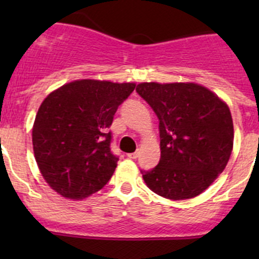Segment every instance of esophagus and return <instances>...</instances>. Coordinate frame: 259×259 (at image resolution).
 I'll list each match as a JSON object with an SVG mask.
<instances>
[{
	"instance_id": "34e87169",
	"label": "esophagus",
	"mask_w": 259,
	"mask_h": 259,
	"mask_svg": "<svg viewBox=\"0 0 259 259\" xmlns=\"http://www.w3.org/2000/svg\"><path fill=\"white\" fill-rule=\"evenodd\" d=\"M127 156H129L130 159H137L138 156H139V151H135V153H130V154H127Z\"/></svg>"
}]
</instances>
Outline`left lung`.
<instances>
[{
    "label": "left lung",
    "instance_id": "left-lung-1",
    "mask_svg": "<svg viewBox=\"0 0 259 259\" xmlns=\"http://www.w3.org/2000/svg\"><path fill=\"white\" fill-rule=\"evenodd\" d=\"M137 93L159 119L160 160L142 170L149 188L171 200L194 198L224 170L233 149L228 105L193 82H142Z\"/></svg>",
    "mask_w": 259,
    "mask_h": 259
}]
</instances>
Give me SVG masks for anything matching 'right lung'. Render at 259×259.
Listing matches in <instances>:
<instances>
[{
    "label": "right lung",
    "mask_w": 259,
    "mask_h": 259,
    "mask_svg": "<svg viewBox=\"0 0 259 259\" xmlns=\"http://www.w3.org/2000/svg\"><path fill=\"white\" fill-rule=\"evenodd\" d=\"M134 89L133 82L76 80L42 101L32 127L33 153L55 192L79 200L110 180L119 158L110 149L109 127Z\"/></svg>",
    "instance_id": "1"
}]
</instances>
